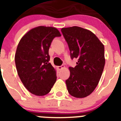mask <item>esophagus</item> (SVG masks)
Instances as JSON below:
<instances>
[{"label": "esophagus", "instance_id": "1", "mask_svg": "<svg viewBox=\"0 0 121 121\" xmlns=\"http://www.w3.org/2000/svg\"><path fill=\"white\" fill-rule=\"evenodd\" d=\"M57 68H58L59 70H62V69H64V68H65V65H62L60 66H59Z\"/></svg>", "mask_w": 121, "mask_h": 121}]
</instances>
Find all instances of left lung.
Listing matches in <instances>:
<instances>
[{"label": "left lung", "mask_w": 121, "mask_h": 121, "mask_svg": "<svg viewBox=\"0 0 121 121\" xmlns=\"http://www.w3.org/2000/svg\"><path fill=\"white\" fill-rule=\"evenodd\" d=\"M68 43L71 59L76 58L74 67H69L66 80L68 93L78 98L86 97L95 90L105 65L104 46L95 34L79 26L61 29Z\"/></svg>", "instance_id": "1"}]
</instances>
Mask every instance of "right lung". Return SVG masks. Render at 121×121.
Here are the masks:
<instances>
[{"label": "right lung", "mask_w": 121, "mask_h": 121, "mask_svg": "<svg viewBox=\"0 0 121 121\" xmlns=\"http://www.w3.org/2000/svg\"><path fill=\"white\" fill-rule=\"evenodd\" d=\"M60 36L56 28L37 26L26 33L17 45L15 63L18 75L25 87L36 96L48 93L56 81L48 51L53 39Z\"/></svg>", "instance_id": "right-lung-1"}]
</instances>
